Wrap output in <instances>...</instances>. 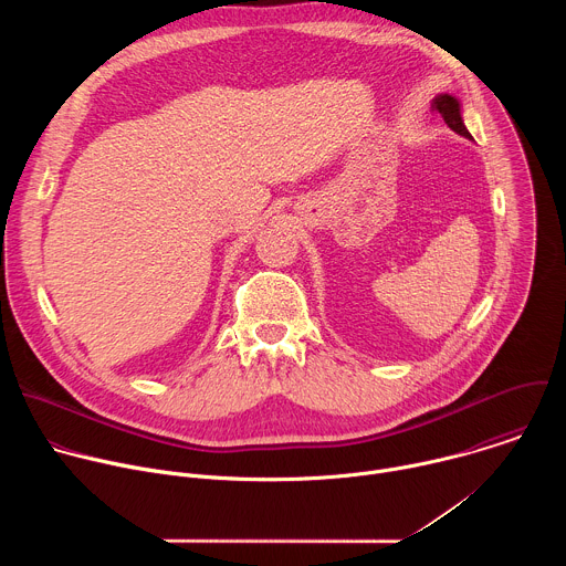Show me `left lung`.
<instances>
[{
	"label": "left lung",
	"mask_w": 566,
	"mask_h": 566,
	"mask_svg": "<svg viewBox=\"0 0 566 566\" xmlns=\"http://www.w3.org/2000/svg\"><path fill=\"white\" fill-rule=\"evenodd\" d=\"M432 109L441 114V118L448 123L450 129H454L457 134H461V136H465V138H472L470 132L465 129L463 120H461V107H459V101H457V98H452V96H448V94H441V96H437V98L432 101Z\"/></svg>",
	"instance_id": "left-lung-1"
}]
</instances>
